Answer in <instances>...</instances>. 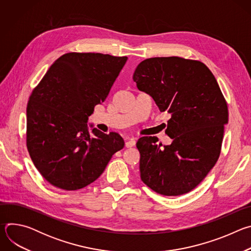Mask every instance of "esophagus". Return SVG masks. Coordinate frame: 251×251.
I'll return each instance as SVG.
<instances>
[{
	"instance_id": "obj_1",
	"label": "esophagus",
	"mask_w": 251,
	"mask_h": 251,
	"mask_svg": "<svg viewBox=\"0 0 251 251\" xmlns=\"http://www.w3.org/2000/svg\"><path fill=\"white\" fill-rule=\"evenodd\" d=\"M135 145H136V140L133 139V138L127 140L126 143H125V147H127V148H131V147H133Z\"/></svg>"
}]
</instances>
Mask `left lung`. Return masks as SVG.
<instances>
[{
    "label": "left lung",
    "mask_w": 251,
    "mask_h": 251,
    "mask_svg": "<svg viewBox=\"0 0 251 251\" xmlns=\"http://www.w3.org/2000/svg\"><path fill=\"white\" fill-rule=\"evenodd\" d=\"M133 80L172 115L166 129L171 145L162 147L155 136L137 142L141 180L163 196L187 194L221 155L228 109L219 83L204 63L178 56L141 61Z\"/></svg>",
    "instance_id": "1"
}]
</instances>
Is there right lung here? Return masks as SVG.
Masks as SVG:
<instances>
[{"label":"right lung","instance_id":"obj_1","mask_svg":"<svg viewBox=\"0 0 251 251\" xmlns=\"http://www.w3.org/2000/svg\"><path fill=\"white\" fill-rule=\"evenodd\" d=\"M127 56L68 52L57 58L35 86L26 107V148L46 180L76 191L93 183L123 149L115 132L88 131L87 119L104 102Z\"/></svg>","mask_w":251,"mask_h":251}]
</instances>
